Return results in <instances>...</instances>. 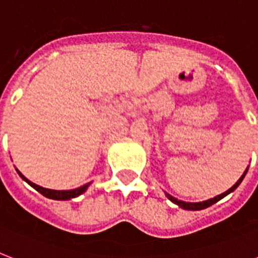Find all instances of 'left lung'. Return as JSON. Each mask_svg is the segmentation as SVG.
Listing matches in <instances>:
<instances>
[{"label":"left lung","mask_w":258,"mask_h":258,"mask_svg":"<svg viewBox=\"0 0 258 258\" xmlns=\"http://www.w3.org/2000/svg\"><path fill=\"white\" fill-rule=\"evenodd\" d=\"M248 169H249V167H246V170H245L244 174L241 175L240 179L237 180L236 183L233 184L232 187L229 188V190H226V191L222 192V194H220V196L214 197V198H210V200L202 201V202H184V201L176 200L175 197L170 196L169 192H165V194H166V197H167V198H169V200L171 201L172 204L178 205V206H179L180 209H184V210H192V212H194V210H202V209H206V208H209V206H212V205H214V204H216V202H218V201H220V200H222L224 197H226V196H228V194H230V192L234 191V190H236V188L238 187V186H240V183H241V182H242V179H244V178H245V175H246V172H248Z\"/></svg>","instance_id":"1"}]
</instances>
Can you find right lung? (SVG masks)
I'll return each instance as SVG.
<instances>
[{
    "label": "right lung",
    "instance_id": "1",
    "mask_svg": "<svg viewBox=\"0 0 258 258\" xmlns=\"http://www.w3.org/2000/svg\"><path fill=\"white\" fill-rule=\"evenodd\" d=\"M17 172H18V175L21 176L22 179L25 180L26 183L30 184V186H32L33 188H36V190H37L40 194H42V196L46 197V198H49V200H56V201L72 200V198H76V197L82 196L83 192H86L87 188H88V186L91 184V182H89V183L83 184V186H80V187H78V188H74V190H52V188L41 187V186H38V184L33 183V182H30V180L22 175L21 172L18 171V170H17Z\"/></svg>",
    "mask_w": 258,
    "mask_h": 258
}]
</instances>
